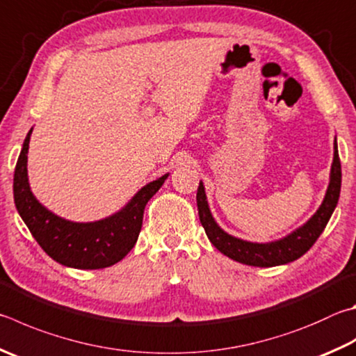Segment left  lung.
Wrapping results in <instances>:
<instances>
[{"label": "left lung", "instance_id": "obj_1", "mask_svg": "<svg viewBox=\"0 0 356 356\" xmlns=\"http://www.w3.org/2000/svg\"><path fill=\"white\" fill-rule=\"evenodd\" d=\"M339 193L341 161L338 156V145H336L334 140V156L330 171V184H328L324 200H322L318 211L305 224L300 225L294 232H291L289 235L280 238V240L270 243H252L244 241L241 238L232 236L227 232H224L211 215L202 182H199L196 200L200 224L205 229V234L209 236L210 243L221 254L238 263L249 264V266L270 268L294 261L305 254L307 250H309V248H312L316 240L321 236L322 232H324L328 219L333 215L339 199Z\"/></svg>", "mask_w": 356, "mask_h": 356}]
</instances>
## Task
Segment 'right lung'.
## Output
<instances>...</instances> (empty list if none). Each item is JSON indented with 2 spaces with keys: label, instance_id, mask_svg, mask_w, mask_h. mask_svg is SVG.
<instances>
[{
  "label": "right lung",
  "instance_id": "1",
  "mask_svg": "<svg viewBox=\"0 0 356 356\" xmlns=\"http://www.w3.org/2000/svg\"><path fill=\"white\" fill-rule=\"evenodd\" d=\"M32 129L24 138L14 174V200L32 236L63 266L102 269L122 260L138 240L145 207L170 174L145 185L120 211L93 222H74L54 215L32 195L28 180V149Z\"/></svg>",
  "mask_w": 356,
  "mask_h": 356
}]
</instances>
